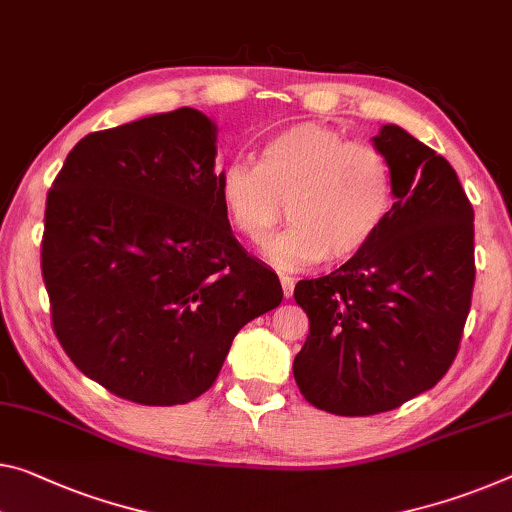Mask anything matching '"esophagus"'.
Segmentation results:
<instances>
[{"label": "esophagus", "mask_w": 512, "mask_h": 512, "mask_svg": "<svg viewBox=\"0 0 512 512\" xmlns=\"http://www.w3.org/2000/svg\"><path fill=\"white\" fill-rule=\"evenodd\" d=\"M279 281H281V290H283V295H286V297L293 295V290H295V279H293V277H288V274H279Z\"/></svg>", "instance_id": "esophagus-1"}]
</instances>
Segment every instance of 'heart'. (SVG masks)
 <instances>
[{"label":"heart","instance_id":"b5f03b06","mask_svg":"<svg viewBox=\"0 0 512 512\" xmlns=\"http://www.w3.org/2000/svg\"><path fill=\"white\" fill-rule=\"evenodd\" d=\"M217 199L226 224L261 242L279 222L290 224L265 245L279 267L343 261L371 242L393 208V167L380 148L348 141L320 123H297L258 148L256 164L231 160L219 171Z\"/></svg>","mask_w":512,"mask_h":512}]
</instances>
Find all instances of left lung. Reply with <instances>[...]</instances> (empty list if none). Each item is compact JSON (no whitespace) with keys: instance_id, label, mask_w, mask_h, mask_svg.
Wrapping results in <instances>:
<instances>
[{"instance_id":"left-lung-1","label":"left lung","mask_w":512,"mask_h":512,"mask_svg":"<svg viewBox=\"0 0 512 512\" xmlns=\"http://www.w3.org/2000/svg\"><path fill=\"white\" fill-rule=\"evenodd\" d=\"M373 144L393 167V208L368 245L295 286L309 336L293 361L302 396L338 416L396 410L442 380L474 290V208L451 164L398 125Z\"/></svg>"}]
</instances>
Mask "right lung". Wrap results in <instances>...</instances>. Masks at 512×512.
<instances>
[{"instance_id": "obj_1", "label": "right lung", "mask_w": 512, "mask_h": 512, "mask_svg": "<svg viewBox=\"0 0 512 512\" xmlns=\"http://www.w3.org/2000/svg\"><path fill=\"white\" fill-rule=\"evenodd\" d=\"M217 125L199 109L91 132L45 203L52 329L80 371L139 405L212 387L235 334L281 304L217 199Z\"/></svg>"}]
</instances>
